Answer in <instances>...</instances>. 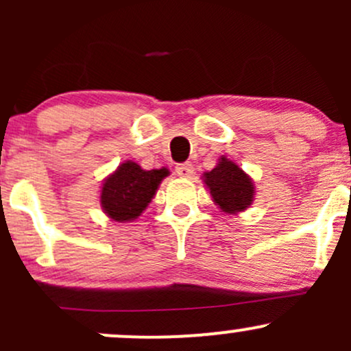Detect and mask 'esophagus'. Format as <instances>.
<instances>
[{
    "label": "esophagus",
    "instance_id": "esophagus-1",
    "mask_svg": "<svg viewBox=\"0 0 351 351\" xmlns=\"http://www.w3.org/2000/svg\"><path fill=\"white\" fill-rule=\"evenodd\" d=\"M193 173H195V168H193L191 163L176 165V175L181 176V178H189Z\"/></svg>",
    "mask_w": 351,
    "mask_h": 351
}]
</instances>
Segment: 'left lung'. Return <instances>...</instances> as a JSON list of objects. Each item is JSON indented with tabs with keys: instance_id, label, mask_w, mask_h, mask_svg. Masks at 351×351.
<instances>
[{
	"instance_id": "left-lung-1",
	"label": "left lung",
	"mask_w": 351,
	"mask_h": 351,
	"mask_svg": "<svg viewBox=\"0 0 351 351\" xmlns=\"http://www.w3.org/2000/svg\"><path fill=\"white\" fill-rule=\"evenodd\" d=\"M204 183L209 188L215 203L224 213L244 211L254 199L252 180L234 162L221 158L216 168L204 173Z\"/></svg>"
}]
</instances>
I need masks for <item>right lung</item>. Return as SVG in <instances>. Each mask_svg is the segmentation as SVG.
<instances>
[{"label": "right lung", "instance_id": "1", "mask_svg": "<svg viewBox=\"0 0 351 351\" xmlns=\"http://www.w3.org/2000/svg\"><path fill=\"white\" fill-rule=\"evenodd\" d=\"M167 175V168L147 171L135 162L122 163L104 181L100 191L104 213L119 223L136 219L148 206Z\"/></svg>", "mask_w": 351, "mask_h": 351}]
</instances>
